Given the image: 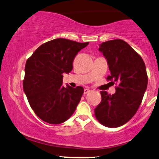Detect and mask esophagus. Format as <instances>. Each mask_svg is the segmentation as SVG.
<instances>
[{
  "mask_svg": "<svg viewBox=\"0 0 159 159\" xmlns=\"http://www.w3.org/2000/svg\"><path fill=\"white\" fill-rule=\"evenodd\" d=\"M89 91H90V90H89V89H84V93H85V94H86V93H89Z\"/></svg>",
  "mask_w": 159,
  "mask_h": 159,
  "instance_id": "esophagus-1",
  "label": "esophagus"
}]
</instances>
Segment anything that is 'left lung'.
<instances>
[{
  "instance_id": "obj_1",
  "label": "left lung",
  "mask_w": 159,
  "mask_h": 159,
  "mask_svg": "<svg viewBox=\"0 0 159 159\" xmlns=\"http://www.w3.org/2000/svg\"><path fill=\"white\" fill-rule=\"evenodd\" d=\"M99 50L106 58L110 70L107 79H113L117 87L111 95L101 91L102 101L94 109L95 115L104 126L117 127L127 123L141 104L148 85L146 65L124 40L103 42Z\"/></svg>"
}]
</instances>
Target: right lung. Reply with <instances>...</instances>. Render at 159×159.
<instances>
[{"label":"right lung","instance_id":"add662e5","mask_svg":"<svg viewBox=\"0 0 159 159\" xmlns=\"http://www.w3.org/2000/svg\"><path fill=\"white\" fill-rule=\"evenodd\" d=\"M89 42L80 43L58 38L39 47L26 60L24 91L37 117L57 125L71 117L84 89L62 86L64 73L73 69V61Z\"/></svg>","mask_w":159,"mask_h":159}]
</instances>
